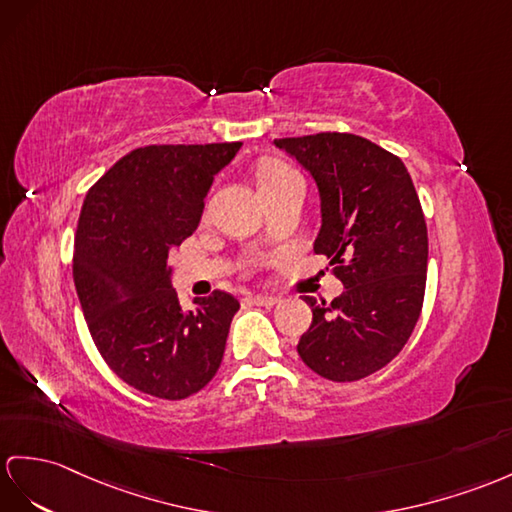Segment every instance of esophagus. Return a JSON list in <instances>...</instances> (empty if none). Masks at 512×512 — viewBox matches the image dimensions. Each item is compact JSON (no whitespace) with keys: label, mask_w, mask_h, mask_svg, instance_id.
Returning <instances> with one entry per match:
<instances>
[{"label":"esophagus","mask_w":512,"mask_h":512,"mask_svg":"<svg viewBox=\"0 0 512 512\" xmlns=\"http://www.w3.org/2000/svg\"><path fill=\"white\" fill-rule=\"evenodd\" d=\"M249 299H252V302H254L256 306H267V308H271V306L280 304V297H276V295H267V293H258V295H252V297H249Z\"/></svg>","instance_id":"esophagus-1"}]
</instances>
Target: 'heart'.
I'll use <instances>...</instances> for the list:
<instances>
[{"mask_svg": "<svg viewBox=\"0 0 512 512\" xmlns=\"http://www.w3.org/2000/svg\"><path fill=\"white\" fill-rule=\"evenodd\" d=\"M295 178H299L297 171L286 165V162L276 160V158L263 160L256 169V182H258V189L263 195H271V193L280 191L286 182H291Z\"/></svg>", "mask_w": 512, "mask_h": 512, "instance_id": "1", "label": "heart"}]
</instances>
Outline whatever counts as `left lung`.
<instances>
[{"mask_svg": "<svg viewBox=\"0 0 512 512\" xmlns=\"http://www.w3.org/2000/svg\"><path fill=\"white\" fill-rule=\"evenodd\" d=\"M319 186L326 256L345 291L304 295L313 323L297 343L304 363L332 382L376 373L402 352L421 315L428 228L404 162L363 136L319 132L276 139Z\"/></svg>", "mask_w": 512, "mask_h": 512, "instance_id": "left-lung-1", "label": "left lung"}]
</instances>
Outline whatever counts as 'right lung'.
<instances>
[{
	"label": "right lung",
	"mask_w": 512,
	"mask_h": 512,
	"mask_svg": "<svg viewBox=\"0 0 512 512\" xmlns=\"http://www.w3.org/2000/svg\"><path fill=\"white\" fill-rule=\"evenodd\" d=\"M243 143L147 145L86 193L73 282L93 343L117 376L160 400H184L215 378L239 299L213 291L184 313L169 252L191 236L215 173Z\"/></svg>",
	"instance_id": "1"
}]
</instances>
